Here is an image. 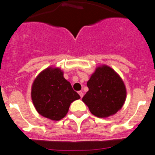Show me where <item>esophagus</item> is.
Here are the masks:
<instances>
[{
	"label": "esophagus",
	"instance_id": "esophagus-1",
	"mask_svg": "<svg viewBox=\"0 0 155 155\" xmlns=\"http://www.w3.org/2000/svg\"><path fill=\"white\" fill-rule=\"evenodd\" d=\"M78 94H80L81 98H82V97L84 96V93H83V91H78Z\"/></svg>",
	"mask_w": 155,
	"mask_h": 155
}]
</instances>
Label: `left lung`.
Listing matches in <instances>:
<instances>
[{
    "mask_svg": "<svg viewBox=\"0 0 155 155\" xmlns=\"http://www.w3.org/2000/svg\"><path fill=\"white\" fill-rule=\"evenodd\" d=\"M88 91L82 98L90 112L100 118L114 115L122 108L127 96L124 83L108 66L96 68L87 82Z\"/></svg>",
    "mask_w": 155,
    "mask_h": 155,
    "instance_id": "8db88e82",
    "label": "left lung"
}]
</instances>
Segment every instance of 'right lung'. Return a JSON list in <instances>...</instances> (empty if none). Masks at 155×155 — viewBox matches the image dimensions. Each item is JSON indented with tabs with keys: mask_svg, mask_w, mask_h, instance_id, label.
<instances>
[{
	"mask_svg": "<svg viewBox=\"0 0 155 155\" xmlns=\"http://www.w3.org/2000/svg\"><path fill=\"white\" fill-rule=\"evenodd\" d=\"M31 94L37 112L55 121L64 118L71 102L81 98L64 78L62 71L52 68H46L37 76Z\"/></svg>",
	"mask_w": 155,
	"mask_h": 155,
	"instance_id": "1",
	"label": "right lung"
}]
</instances>
